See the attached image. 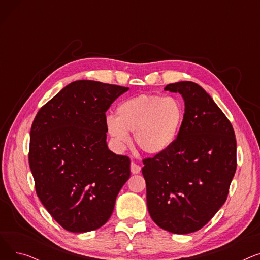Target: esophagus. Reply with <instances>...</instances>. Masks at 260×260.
Masks as SVG:
<instances>
[{
	"label": "esophagus",
	"instance_id": "esophagus-1",
	"mask_svg": "<svg viewBox=\"0 0 260 260\" xmlns=\"http://www.w3.org/2000/svg\"><path fill=\"white\" fill-rule=\"evenodd\" d=\"M140 171H141V167L140 166L136 165L135 162L131 163V172H132V174H138V173H140Z\"/></svg>",
	"mask_w": 260,
	"mask_h": 260
}]
</instances>
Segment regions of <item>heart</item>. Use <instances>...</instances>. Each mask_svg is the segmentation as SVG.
<instances>
[{
  "instance_id": "obj_1",
  "label": "heart",
  "mask_w": 260,
  "mask_h": 260,
  "mask_svg": "<svg viewBox=\"0 0 260 260\" xmlns=\"http://www.w3.org/2000/svg\"><path fill=\"white\" fill-rule=\"evenodd\" d=\"M183 117V105L178 99L139 94L121 102L117 107V117L107 116L105 124L118 145L128 143V132H133L136 143L143 152L159 155L176 141Z\"/></svg>"
}]
</instances>
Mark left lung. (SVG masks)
<instances>
[{
  "label": "left lung",
  "mask_w": 260,
  "mask_h": 260,
  "mask_svg": "<svg viewBox=\"0 0 260 260\" xmlns=\"http://www.w3.org/2000/svg\"><path fill=\"white\" fill-rule=\"evenodd\" d=\"M165 90L182 95L184 117L173 145L143 160L146 203L158 226L188 234L206 225L226 200L237 166L235 133L211 95L194 82H176Z\"/></svg>",
  "instance_id": "left-lung-1"
}]
</instances>
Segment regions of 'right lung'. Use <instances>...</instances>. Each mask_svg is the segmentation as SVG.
<instances>
[{"label": "right lung", "instance_id": "1", "mask_svg": "<svg viewBox=\"0 0 260 260\" xmlns=\"http://www.w3.org/2000/svg\"><path fill=\"white\" fill-rule=\"evenodd\" d=\"M128 87L72 82L38 112L31 125L29 167L36 192L61 226L73 233L109 219L131 160L106 142L105 113Z\"/></svg>", "mask_w": 260, "mask_h": 260}]
</instances>
